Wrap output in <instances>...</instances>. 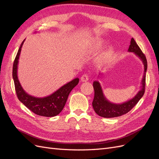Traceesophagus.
Listing matches in <instances>:
<instances>
[{
	"label": "esophagus",
	"instance_id": "1",
	"mask_svg": "<svg viewBox=\"0 0 159 159\" xmlns=\"http://www.w3.org/2000/svg\"><path fill=\"white\" fill-rule=\"evenodd\" d=\"M89 80V76L87 74H83L82 76L81 77V81H83V82H85V81H87Z\"/></svg>",
	"mask_w": 159,
	"mask_h": 159
}]
</instances>
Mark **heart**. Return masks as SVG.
I'll return each mask as SVG.
<instances>
[{"mask_svg": "<svg viewBox=\"0 0 159 159\" xmlns=\"http://www.w3.org/2000/svg\"><path fill=\"white\" fill-rule=\"evenodd\" d=\"M98 48H101L102 46V44L100 43V44H98ZM114 53V49L113 47H109L107 50H105L103 53L101 55L99 60L102 61H108L109 59H111Z\"/></svg>", "mask_w": 159, "mask_h": 159, "instance_id": "1", "label": "heart"}]
</instances>
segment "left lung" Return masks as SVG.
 <instances>
[{"instance_id":"8db88e82","label":"left lung","mask_w":159,"mask_h":159,"mask_svg":"<svg viewBox=\"0 0 159 159\" xmlns=\"http://www.w3.org/2000/svg\"><path fill=\"white\" fill-rule=\"evenodd\" d=\"M129 52H133L140 58L144 65V75L141 81V89L134 97L126 102L121 104H115L109 101L105 98L103 90L98 81H95L93 86L94 89V98L92 105L95 112L100 117L105 118H111L121 116L131 111L143 96L145 90L146 72L147 69V61L145 54H143L136 42L132 38L131 44L128 49Z\"/></svg>"}]
</instances>
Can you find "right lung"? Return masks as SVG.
I'll return each mask as SVG.
<instances>
[{"label":"right lung","instance_id":"add662e5","mask_svg":"<svg viewBox=\"0 0 159 159\" xmlns=\"http://www.w3.org/2000/svg\"><path fill=\"white\" fill-rule=\"evenodd\" d=\"M25 41L23 40L19 48L12 68V78L17 97L27 108L36 115L48 117L56 116L64 109L70 93L78 84L80 80L78 78L74 79L47 97L36 98L28 94L22 88L17 75L18 59Z\"/></svg>","mask_w":159,"mask_h":159}]
</instances>
